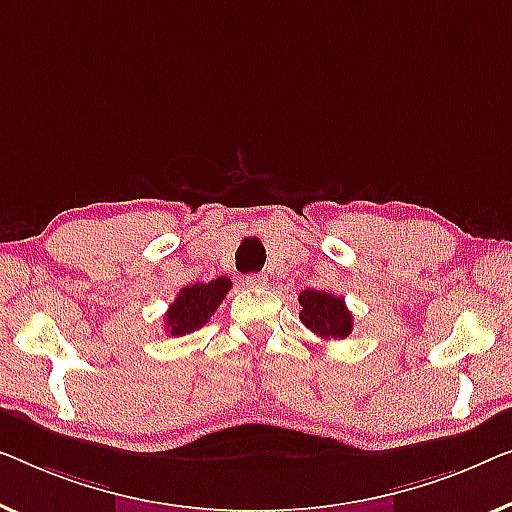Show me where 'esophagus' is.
I'll return each instance as SVG.
<instances>
[{
  "instance_id": "obj_1",
  "label": "esophagus",
  "mask_w": 512,
  "mask_h": 512,
  "mask_svg": "<svg viewBox=\"0 0 512 512\" xmlns=\"http://www.w3.org/2000/svg\"><path fill=\"white\" fill-rule=\"evenodd\" d=\"M266 278L264 273H250V276H246V285L253 287V290H257V287H264L266 285Z\"/></svg>"
}]
</instances>
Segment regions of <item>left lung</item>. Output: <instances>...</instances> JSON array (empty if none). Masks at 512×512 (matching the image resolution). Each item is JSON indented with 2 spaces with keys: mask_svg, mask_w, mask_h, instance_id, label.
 Wrapping results in <instances>:
<instances>
[{
  "mask_svg": "<svg viewBox=\"0 0 512 512\" xmlns=\"http://www.w3.org/2000/svg\"><path fill=\"white\" fill-rule=\"evenodd\" d=\"M299 320L304 322L306 329H311L320 338H348L352 331V313L345 306L343 297L322 292V290H304L299 294Z\"/></svg>",
  "mask_w": 512,
  "mask_h": 512,
  "instance_id": "obj_1",
  "label": "left lung"
}]
</instances>
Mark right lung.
<instances>
[{"label":"right lung","instance_id":"right-lung-1","mask_svg":"<svg viewBox=\"0 0 512 512\" xmlns=\"http://www.w3.org/2000/svg\"><path fill=\"white\" fill-rule=\"evenodd\" d=\"M229 290H232V280L227 276L213 278L211 283H194L183 287L174 304L169 306L167 315H164V329L171 336H183L194 329H201L208 318L218 311Z\"/></svg>","mask_w":512,"mask_h":512}]
</instances>
